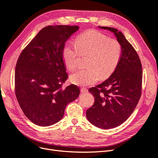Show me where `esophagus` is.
<instances>
[{"label": "esophagus", "mask_w": 158, "mask_h": 158, "mask_svg": "<svg viewBox=\"0 0 158 158\" xmlns=\"http://www.w3.org/2000/svg\"><path fill=\"white\" fill-rule=\"evenodd\" d=\"M80 91H81V94H84V93H86V92H88V90L86 88H81L80 89Z\"/></svg>", "instance_id": "1"}]
</instances>
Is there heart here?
Returning a JSON list of instances; mask_svg holds the SVG:
<instances>
[{"instance_id": "1", "label": "heart", "mask_w": 158, "mask_h": 158, "mask_svg": "<svg viewBox=\"0 0 158 158\" xmlns=\"http://www.w3.org/2000/svg\"><path fill=\"white\" fill-rule=\"evenodd\" d=\"M122 45L117 39L97 31H91L80 35L76 44L69 42L64 46L63 59L70 70L78 65L81 55H89L87 65L70 76L74 84L88 85L94 84L100 79L107 78L115 71L122 56ZM101 75H100V74Z\"/></svg>"}]
</instances>
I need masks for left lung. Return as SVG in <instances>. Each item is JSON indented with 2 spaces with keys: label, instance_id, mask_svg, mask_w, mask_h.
I'll return each mask as SVG.
<instances>
[{
  "label": "left lung",
  "instance_id": "left-lung-1",
  "mask_svg": "<svg viewBox=\"0 0 158 158\" xmlns=\"http://www.w3.org/2000/svg\"><path fill=\"white\" fill-rule=\"evenodd\" d=\"M99 27L113 32L122 48L115 71L104 82L89 89L95 102L87 110V118L95 126L108 129L122 124L137 106L142 91L143 69L137 52L121 32Z\"/></svg>",
  "mask_w": 158,
  "mask_h": 158
}]
</instances>
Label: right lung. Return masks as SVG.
<instances>
[{"label":"right lung","instance_id":"add662e5","mask_svg":"<svg viewBox=\"0 0 158 158\" xmlns=\"http://www.w3.org/2000/svg\"><path fill=\"white\" fill-rule=\"evenodd\" d=\"M78 25H50L42 29L21 52L15 70V94L26 117L40 126L61 120L65 108L77 99L80 89L70 85L63 59L66 41Z\"/></svg>","mask_w":158,"mask_h":158}]
</instances>
